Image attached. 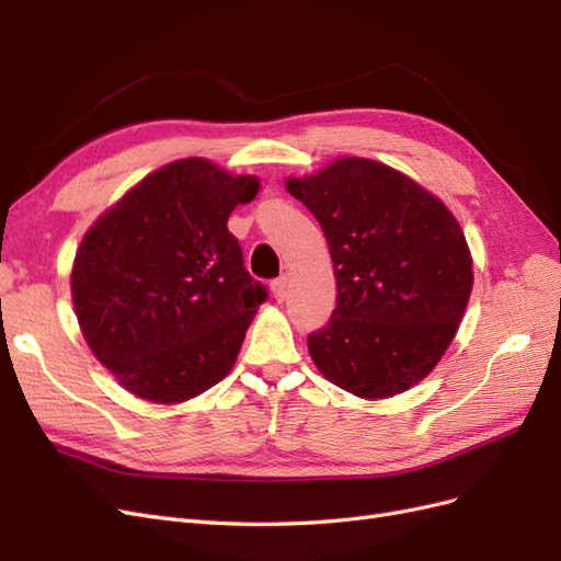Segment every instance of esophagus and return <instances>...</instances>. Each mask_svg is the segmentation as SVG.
Listing matches in <instances>:
<instances>
[{
  "label": "esophagus",
  "instance_id": "1",
  "mask_svg": "<svg viewBox=\"0 0 561 561\" xmlns=\"http://www.w3.org/2000/svg\"><path fill=\"white\" fill-rule=\"evenodd\" d=\"M287 280L285 276H280V278H276L274 283H271V293H274V297H276V301H283L285 297H287Z\"/></svg>",
  "mask_w": 561,
  "mask_h": 561
}]
</instances>
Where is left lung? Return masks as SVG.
I'll use <instances>...</instances> for the list:
<instances>
[{
    "label": "left lung",
    "instance_id": "8db88e82",
    "mask_svg": "<svg viewBox=\"0 0 561 561\" xmlns=\"http://www.w3.org/2000/svg\"><path fill=\"white\" fill-rule=\"evenodd\" d=\"M287 192L330 245L336 307L309 334L316 367L348 393L377 400L431 375L463 318L472 257L456 217L390 165L336 159Z\"/></svg>",
    "mask_w": 561,
    "mask_h": 561
}]
</instances>
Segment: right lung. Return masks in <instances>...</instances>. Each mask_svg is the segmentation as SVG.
<instances>
[{
    "label": "right lung",
    "mask_w": 561,
    "mask_h": 561,
    "mask_svg": "<svg viewBox=\"0 0 561 561\" xmlns=\"http://www.w3.org/2000/svg\"><path fill=\"white\" fill-rule=\"evenodd\" d=\"M260 192L206 159L147 175L83 236L75 313L95 358L133 396L175 404L222 381L266 287L227 229Z\"/></svg>",
    "instance_id": "1"
}]
</instances>
